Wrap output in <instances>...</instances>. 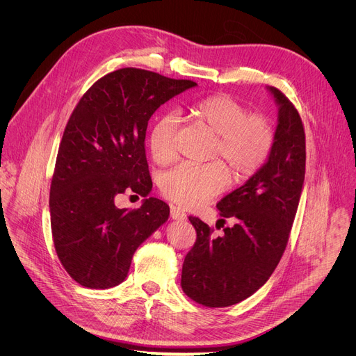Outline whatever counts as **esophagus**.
Wrapping results in <instances>:
<instances>
[{"instance_id":"1","label":"esophagus","mask_w":356,"mask_h":356,"mask_svg":"<svg viewBox=\"0 0 356 356\" xmlns=\"http://www.w3.org/2000/svg\"><path fill=\"white\" fill-rule=\"evenodd\" d=\"M170 217H172L173 220L183 221V220H186V213H184L181 209H179V207H176V206H173V207L170 209Z\"/></svg>"}]
</instances>
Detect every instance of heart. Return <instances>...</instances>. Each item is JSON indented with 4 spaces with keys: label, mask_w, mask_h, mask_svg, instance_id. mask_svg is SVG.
Masks as SVG:
<instances>
[{
    "label": "heart",
    "mask_w": 356,
    "mask_h": 356,
    "mask_svg": "<svg viewBox=\"0 0 356 356\" xmlns=\"http://www.w3.org/2000/svg\"><path fill=\"white\" fill-rule=\"evenodd\" d=\"M190 115L217 135L210 158L223 162L180 165L162 176L161 190L176 204L197 209L228 187L229 172L235 183L255 176L270 155L275 132L266 117L249 114L241 101L229 94H213L195 101ZM177 128L179 120L173 113L162 115L152 127L147 143L156 163L165 166L177 159Z\"/></svg>",
    "instance_id": "obj_1"
}]
</instances>
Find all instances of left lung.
<instances>
[{"instance_id": "8db88e82", "label": "left lung", "mask_w": 356, "mask_h": 356, "mask_svg": "<svg viewBox=\"0 0 356 356\" xmlns=\"http://www.w3.org/2000/svg\"><path fill=\"white\" fill-rule=\"evenodd\" d=\"M279 106V124L268 162L218 204V222L232 218L222 236L188 217L197 238L184 258L181 289L206 307H228L261 289L286 249L306 173V134L291 101L269 87ZM218 229L221 225H216Z\"/></svg>"}]
</instances>
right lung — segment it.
Returning a JSON list of instances; mask_svg holds the SVG:
<instances>
[{
	"label": "right lung",
	"mask_w": 356,
	"mask_h": 356,
	"mask_svg": "<svg viewBox=\"0 0 356 356\" xmlns=\"http://www.w3.org/2000/svg\"><path fill=\"white\" fill-rule=\"evenodd\" d=\"M197 86L136 67L98 79L80 98L63 132L50 184V225L58 258L79 284L110 289L128 275L138 246L169 218L165 201L115 207L127 191L146 197L147 121L172 97Z\"/></svg>",
	"instance_id": "1"
}]
</instances>
